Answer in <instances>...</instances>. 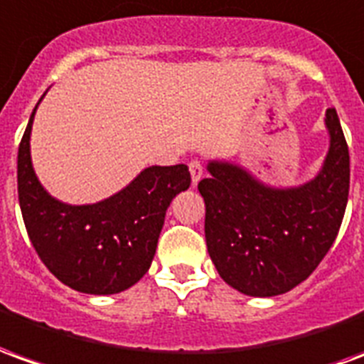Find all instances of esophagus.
Wrapping results in <instances>:
<instances>
[{"label":"esophagus","mask_w":364,"mask_h":364,"mask_svg":"<svg viewBox=\"0 0 364 364\" xmlns=\"http://www.w3.org/2000/svg\"><path fill=\"white\" fill-rule=\"evenodd\" d=\"M188 168H190V176H192V184H198L200 182V178H202L203 174V166L202 162L198 161V159H192L190 161V164H188Z\"/></svg>","instance_id":"obj_1"}]
</instances>
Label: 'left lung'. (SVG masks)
Wrapping results in <instances>:
<instances>
[{
	"mask_svg": "<svg viewBox=\"0 0 364 364\" xmlns=\"http://www.w3.org/2000/svg\"><path fill=\"white\" fill-rule=\"evenodd\" d=\"M329 153L304 186L270 188L237 164L213 161L198 190L205 243L219 277L247 296H278L304 282L331 249L349 198V146L335 107Z\"/></svg>",
	"mask_w": 364,
	"mask_h": 364,
	"instance_id": "left-lung-1",
	"label": "left lung"
}]
</instances>
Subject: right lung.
Returning a JSON list of instances; mask_svg holds the SVG:
<instances>
[{
    "label": "right lung",
    "mask_w": 364,
    "mask_h": 364,
    "mask_svg": "<svg viewBox=\"0 0 364 364\" xmlns=\"http://www.w3.org/2000/svg\"><path fill=\"white\" fill-rule=\"evenodd\" d=\"M38 105V104H37ZM31 113L17 154L23 221L45 267L84 294H117L145 277L172 198L190 188L186 164L151 166L104 202L68 205L41 186L31 164Z\"/></svg>",
    "instance_id": "1"
}]
</instances>
